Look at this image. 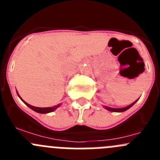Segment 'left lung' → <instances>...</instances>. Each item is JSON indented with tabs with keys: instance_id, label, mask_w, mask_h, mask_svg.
<instances>
[{
	"instance_id": "left-lung-1",
	"label": "left lung",
	"mask_w": 160,
	"mask_h": 160,
	"mask_svg": "<svg viewBox=\"0 0 160 160\" xmlns=\"http://www.w3.org/2000/svg\"><path fill=\"white\" fill-rule=\"evenodd\" d=\"M135 102H136V101H135V102H133L132 104H131L130 106H128V107H124V108L117 109V108H111V107H106V109H107V110H108V111H113V112H122V111H127V110H128V109H129L130 107H132V106L134 105Z\"/></svg>"
}]
</instances>
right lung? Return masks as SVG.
Masks as SVG:
<instances>
[{"mask_svg": "<svg viewBox=\"0 0 160 160\" xmlns=\"http://www.w3.org/2000/svg\"><path fill=\"white\" fill-rule=\"evenodd\" d=\"M17 93H18V92H17ZM18 95L20 97V95L18 94ZM20 98H21V99H22V101H23L24 102H25V104H26V105H27L28 107H29V108H31L32 110H33L34 111H36V112L42 113V114H46V113L52 112V111H53L54 110H56V109H57L58 107L60 106V105H57V106H55V107H44V108H43V107H33V106L29 105V104H28L27 102H25L24 101V100L22 99L21 97H20Z\"/></svg>", "mask_w": 160, "mask_h": 160, "instance_id": "obj_1", "label": "right lung"}]
</instances>
